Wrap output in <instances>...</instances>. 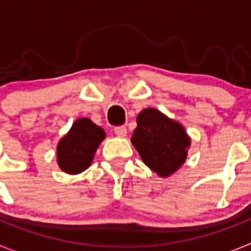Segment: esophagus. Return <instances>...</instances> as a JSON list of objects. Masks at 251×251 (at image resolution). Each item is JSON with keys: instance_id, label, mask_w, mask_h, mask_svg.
Here are the masks:
<instances>
[{"instance_id": "esophagus-1", "label": "esophagus", "mask_w": 251, "mask_h": 251, "mask_svg": "<svg viewBox=\"0 0 251 251\" xmlns=\"http://www.w3.org/2000/svg\"><path fill=\"white\" fill-rule=\"evenodd\" d=\"M114 133L118 137H126L127 136V128L124 127V126H121V127H115Z\"/></svg>"}]
</instances>
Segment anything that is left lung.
I'll list each match as a JSON object with an SVG mask.
<instances>
[{"mask_svg":"<svg viewBox=\"0 0 251 251\" xmlns=\"http://www.w3.org/2000/svg\"><path fill=\"white\" fill-rule=\"evenodd\" d=\"M130 141L142 161L161 177L171 176L185 163L191 145L182 124L154 108L139 113Z\"/></svg>","mask_w":251,"mask_h":251,"instance_id":"1","label":"left lung"}]
</instances>
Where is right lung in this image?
Here are the masks:
<instances>
[{"mask_svg": "<svg viewBox=\"0 0 251 251\" xmlns=\"http://www.w3.org/2000/svg\"><path fill=\"white\" fill-rule=\"evenodd\" d=\"M105 138L103 128L89 118L74 122L57 145V165L64 172L77 175L92 165L100 142Z\"/></svg>", "mask_w": 251, "mask_h": 251, "instance_id": "right-lung-1", "label": "right lung"}]
</instances>
